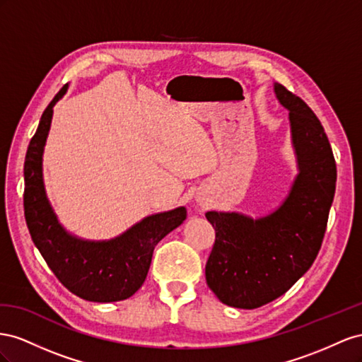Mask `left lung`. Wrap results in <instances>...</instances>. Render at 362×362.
<instances>
[{
	"label": "left lung",
	"instance_id": "1",
	"mask_svg": "<svg viewBox=\"0 0 362 362\" xmlns=\"http://www.w3.org/2000/svg\"><path fill=\"white\" fill-rule=\"evenodd\" d=\"M290 112L297 175L285 200L264 216L206 212L215 244L206 282L233 308L255 309L285 294L313 265L322 247L337 185V165L322 122L306 103L274 83Z\"/></svg>",
	"mask_w": 362,
	"mask_h": 362
}]
</instances>
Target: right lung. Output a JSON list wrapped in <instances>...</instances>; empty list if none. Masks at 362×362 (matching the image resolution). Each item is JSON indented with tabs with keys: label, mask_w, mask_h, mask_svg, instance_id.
<instances>
[{
	"label": "right lung",
	"mask_w": 362,
	"mask_h": 362,
	"mask_svg": "<svg viewBox=\"0 0 362 362\" xmlns=\"http://www.w3.org/2000/svg\"><path fill=\"white\" fill-rule=\"evenodd\" d=\"M68 85L49 103L28 144L24 163V214L30 235L51 272L68 290L89 302L126 300L146 281L156 244L187 220L185 206L146 216L112 240L90 241L60 224L44 185L42 159L53 107Z\"/></svg>",
	"instance_id": "1"
}]
</instances>
